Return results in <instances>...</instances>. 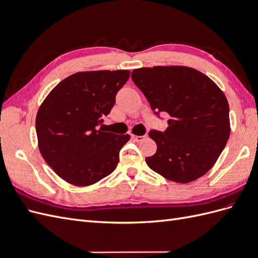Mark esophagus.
<instances>
[{"label": "esophagus", "mask_w": 258, "mask_h": 258, "mask_svg": "<svg viewBox=\"0 0 258 258\" xmlns=\"http://www.w3.org/2000/svg\"><path fill=\"white\" fill-rule=\"evenodd\" d=\"M131 137H132V139H134L135 141H137V142H141V141H143V140L146 138V136H135V135H132Z\"/></svg>", "instance_id": "1"}]
</instances>
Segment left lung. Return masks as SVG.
Listing matches in <instances>:
<instances>
[{
    "label": "left lung",
    "instance_id": "obj_1",
    "mask_svg": "<svg viewBox=\"0 0 258 258\" xmlns=\"http://www.w3.org/2000/svg\"><path fill=\"white\" fill-rule=\"evenodd\" d=\"M131 79L156 114L168 113V128L151 130L157 152L146 157L155 172L176 183L205 175L220 157L230 135L224 92L204 73L183 66L136 69Z\"/></svg>",
    "mask_w": 258,
    "mask_h": 258
}]
</instances>
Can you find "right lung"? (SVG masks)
Masks as SVG:
<instances>
[{"instance_id": "1", "label": "right lung", "mask_w": 258, "mask_h": 258, "mask_svg": "<svg viewBox=\"0 0 258 258\" xmlns=\"http://www.w3.org/2000/svg\"><path fill=\"white\" fill-rule=\"evenodd\" d=\"M128 70L86 71L61 81L38 108L35 128L45 161L66 182L88 186L110 175L129 135L99 128L110 114Z\"/></svg>"}]
</instances>
